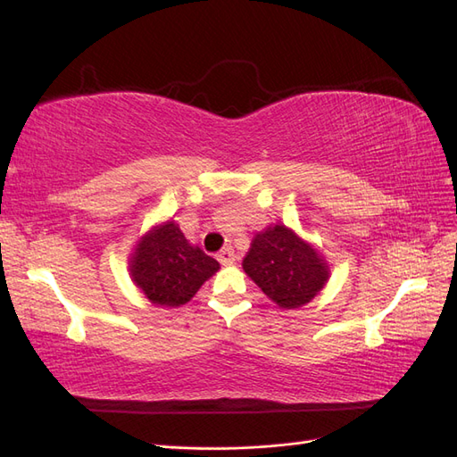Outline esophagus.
Wrapping results in <instances>:
<instances>
[{"instance_id":"34e87169","label":"esophagus","mask_w":457,"mask_h":457,"mask_svg":"<svg viewBox=\"0 0 457 457\" xmlns=\"http://www.w3.org/2000/svg\"><path fill=\"white\" fill-rule=\"evenodd\" d=\"M234 259H237V257H234V252L230 250V247H225L223 252L217 253V261L220 262V265H225V267H227V265H232Z\"/></svg>"}]
</instances>
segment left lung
Here are the masks:
<instances>
[{"mask_svg": "<svg viewBox=\"0 0 457 457\" xmlns=\"http://www.w3.org/2000/svg\"><path fill=\"white\" fill-rule=\"evenodd\" d=\"M244 272L280 309H299L322 292L329 267L316 247L282 223L257 232Z\"/></svg>", "mask_w": 457, "mask_h": 457, "instance_id": "obj_1", "label": "left lung"}]
</instances>
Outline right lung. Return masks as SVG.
<instances>
[{"label": "right lung", "instance_id": "1", "mask_svg": "<svg viewBox=\"0 0 457 457\" xmlns=\"http://www.w3.org/2000/svg\"><path fill=\"white\" fill-rule=\"evenodd\" d=\"M219 270V262L192 245L173 219L152 227L129 257L135 286L158 307H181Z\"/></svg>", "mask_w": 457, "mask_h": 457}]
</instances>
